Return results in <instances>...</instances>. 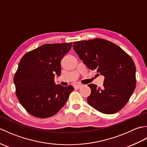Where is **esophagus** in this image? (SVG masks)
<instances>
[{
    "label": "esophagus",
    "mask_w": 147,
    "mask_h": 147,
    "mask_svg": "<svg viewBox=\"0 0 147 147\" xmlns=\"http://www.w3.org/2000/svg\"><path fill=\"white\" fill-rule=\"evenodd\" d=\"M82 86V85H80V84H78V85H74V88H80Z\"/></svg>",
    "instance_id": "34e87169"
}]
</instances>
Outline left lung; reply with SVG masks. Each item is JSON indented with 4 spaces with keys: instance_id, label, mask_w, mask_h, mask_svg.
I'll return each mask as SVG.
<instances>
[{
    "instance_id": "left-lung-1",
    "label": "left lung",
    "mask_w": 147,
    "mask_h": 147,
    "mask_svg": "<svg viewBox=\"0 0 147 147\" xmlns=\"http://www.w3.org/2000/svg\"><path fill=\"white\" fill-rule=\"evenodd\" d=\"M74 51L89 69L104 76L102 88L90 84L89 105L104 114H114L128 102L136 87V67L119 47L102 38L75 42Z\"/></svg>"
}]
</instances>
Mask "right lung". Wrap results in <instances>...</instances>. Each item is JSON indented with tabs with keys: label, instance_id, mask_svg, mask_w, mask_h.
Returning <instances> with one entry per match:
<instances>
[{
	"label": "right lung",
	"instance_id": "1",
	"mask_svg": "<svg viewBox=\"0 0 147 147\" xmlns=\"http://www.w3.org/2000/svg\"><path fill=\"white\" fill-rule=\"evenodd\" d=\"M73 43L44 44L27 52L20 60L14 82L19 102L33 116L47 118L65 105L73 86L56 85L55 74L61 73V62Z\"/></svg>",
	"mask_w": 147,
	"mask_h": 147
}]
</instances>
